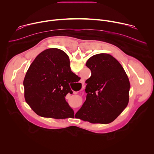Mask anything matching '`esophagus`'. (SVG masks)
Returning a JSON list of instances; mask_svg holds the SVG:
<instances>
[{"label":"esophagus","mask_w":154,"mask_h":154,"mask_svg":"<svg viewBox=\"0 0 154 154\" xmlns=\"http://www.w3.org/2000/svg\"><path fill=\"white\" fill-rule=\"evenodd\" d=\"M83 82H84V81H83V80H81L80 83H83Z\"/></svg>","instance_id":"esophagus-1"}]
</instances>
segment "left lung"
Returning <instances> with one entry per match:
<instances>
[{
  "mask_svg": "<svg viewBox=\"0 0 154 154\" xmlns=\"http://www.w3.org/2000/svg\"><path fill=\"white\" fill-rule=\"evenodd\" d=\"M56 49H52V55ZM86 66L91 75L85 82L86 100L75 115L93 124L110 123L128 103L130 85L127 75L119 61L107 54L92 56Z\"/></svg>",
  "mask_w": 154,
  "mask_h": 154,
  "instance_id": "left-lung-1",
  "label": "left lung"
}]
</instances>
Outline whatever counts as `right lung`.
<instances>
[{"label": "right lung", "mask_w": 154, "mask_h": 154, "mask_svg": "<svg viewBox=\"0 0 154 154\" xmlns=\"http://www.w3.org/2000/svg\"><path fill=\"white\" fill-rule=\"evenodd\" d=\"M52 49L42 51L30 64L23 82L25 99L43 117H73L74 110L65 96L72 94L71 86L77 75L71 71L68 55L58 49L52 55Z\"/></svg>", "instance_id": "right-lung-1"}]
</instances>
